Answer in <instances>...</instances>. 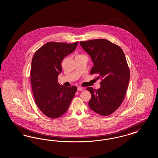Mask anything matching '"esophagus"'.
I'll return each instance as SVG.
<instances>
[{"instance_id":"obj_1","label":"esophagus","mask_w":158,"mask_h":158,"mask_svg":"<svg viewBox=\"0 0 158 158\" xmlns=\"http://www.w3.org/2000/svg\"><path fill=\"white\" fill-rule=\"evenodd\" d=\"M77 89L78 91H83V90H84L83 88H82V87H80V86H79V87H78Z\"/></svg>"}]
</instances>
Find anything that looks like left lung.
Segmentation results:
<instances>
[{
	"instance_id": "left-lung-1",
	"label": "left lung",
	"mask_w": 158,
	"mask_h": 158,
	"mask_svg": "<svg viewBox=\"0 0 158 158\" xmlns=\"http://www.w3.org/2000/svg\"><path fill=\"white\" fill-rule=\"evenodd\" d=\"M80 44L94 63L90 73L101 79L99 89L87 88L91 94L89 106L99 115H109L120 106L127 89L130 71L124 53L105 39L81 41Z\"/></svg>"
}]
</instances>
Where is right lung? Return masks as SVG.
I'll return each instance as SVG.
<instances>
[{"mask_svg":"<svg viewBox=\"0 0 158 158\" xmlns=\"http://www.w3.org/2000/svg\"><path fill=\"white\" fill-rule=\"evenodd\" d=\"M78 42L73 44L50 42L34 54L31 68V82L35 102L47 117L56 118L68 110L77 88L66 87L58 82L62 71L61 61L72 53Z\"/></svg>","mask_w":158,"mask_h":158,"instance_id":"add662e5","label":"right lung"}]
</instances>
